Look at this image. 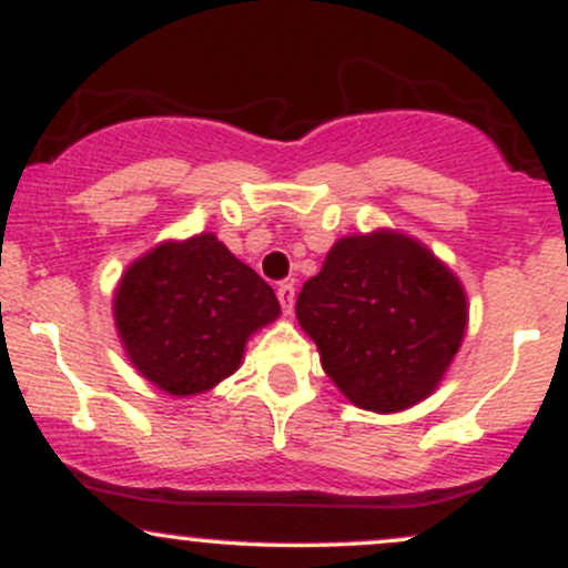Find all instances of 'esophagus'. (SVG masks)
<instances>
[{"label": "esophagus", "instance_id": "1", "mask_svg": "<svg viewBox=\"0 0 568 568\" xmlns=\"http://www.w3.org/2000/svg\"><path fill=\"white\" fill-rule=\"evenodd\" d=\"M277 298H280V306H283L285 315H291L293 312V304H296V288H293V283H283L277 288Z\"/></svg>", "mask_w": 568, "mask_h": 568}]
</instances>
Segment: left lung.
<instances>
[{"label":"left lung","mask_w":568,"mask_h":568,"mask_svg":"<svg viewBox=\"0 0 568 568\" xmlns=\"http://www.w3.org/2000/svg\"><path fill=\"white\" fill-rule=\"evenodd\" d=\"M467 293L425 243L395 230L336 240L296 317L352 406L397 414L438 389L467 331Z\"/></svg>","instance_id":"1"}]
</instances>
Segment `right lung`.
<instances>
[{
    "label": "right lung",
    "mask_w": 568,
    "mask_h": 568,
    "mask_svg": "<svg viewBox=\"0 0 568 568\" xmlns=\"http://www.w3.org/2000/svg\"><path fill=\"white\" fill-rule=\"evenodd\" d=\"M112 302L128 361L175 397L232 376L247 338L280 317L275 291L213 232L154 245L122 272Z\"/></svg>",
    "instance_id": "1"
}]
</instances>
